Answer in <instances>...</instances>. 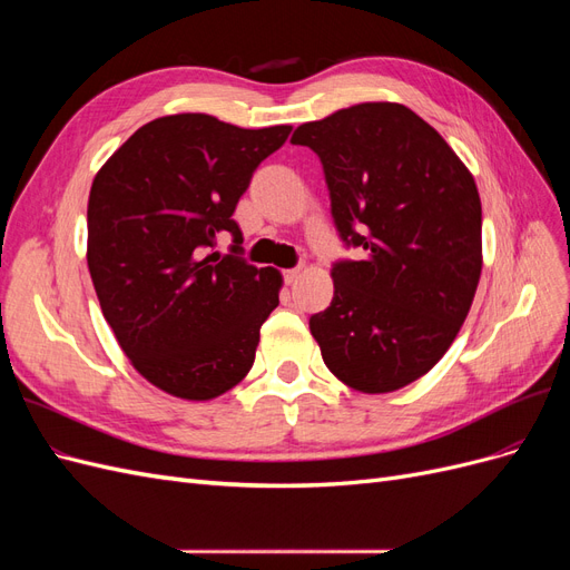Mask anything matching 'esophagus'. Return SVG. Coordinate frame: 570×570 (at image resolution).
Wrapping results in <instances>:
<instances>
[{
    "instance_id": "obj_1",
    "label": "esophagus",
    "mask_w": 570,
    "mask_h": 570,
    "mask_svg": "<svg viewBox=\"0 0 570 570\" xmlns=\"http://www.w3.org/2000/svg\"><path fill=\"white\" fill-rule=\"evenodd\" d=\"M302 266H295V268H287V271H283V275H285V281L287 283H297V278L302 275Z\"/></svg>"
}]
</instances>
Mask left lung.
Segmentation results:
<instances>
[{
	"label": "left lung",
	"instance_id": "left-lung-1",
	"mask_svg": "<svg viewBox=\"0 0 570 570\" xmlns=\"http://www.w3.org/2000/svg\"><path fill=\"white\" fill-rule=\"evenodd\" d=\"M292 145L316 151L340 239L364 254L333 264V302L308 318L325 366L368 394L419 381L450 350L480 281L473 176L392 101L304 124Z\"/></svg>",
	"mask_w": 570,
	"mask_h": 570
}]
</instances>
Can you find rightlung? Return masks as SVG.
<instances>
[{"label":"right lung","instance_id":"obj_1","mask_svg":"<svg viewBox=\"0 0 570 570\" xmlns=\"http://www.w3.org/2000/svg\"><path fill=\"white\" fill-rule=\"evenodd\" d=\"M289 126L247 130L176 114L135 130L95 176L88 268L120 344L151 385L214 400L254 364L281 273L247 264L235 206ZM234 235L230 255L215 237Z\"/></svg>","mask_w":570,"mask_h":570}]
</instances>
